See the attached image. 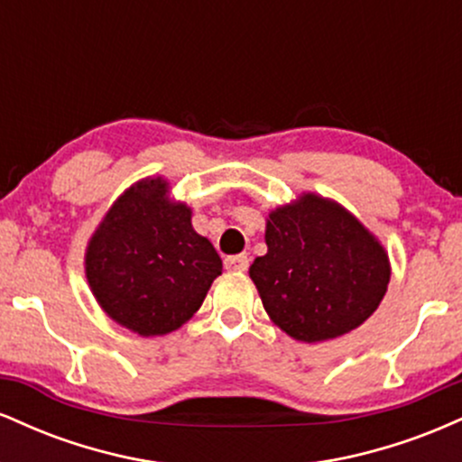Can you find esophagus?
<instances>
[{
	"instance_id": "esophagus-1",
	"label": "esophagus",
	"mask_w": 462,
	"mask_h": 462,
	"mask_svg": "<svg viewBox=\"0 0 462 462\" xmlns=\"http://www.w3.org/2000/svg\"><path fill=\"white\" fill-rule=\"evenodd\" d=\"M224 264H226L227 272L243 273V272H247L249 261H247V256H227L226 261H224Z\"/></svg>"
}]
</instances>
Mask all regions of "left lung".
<instances>
[{"instance_id":"left-lung-1","label":"left lung","mask_w":462,"mask_h":462,"mask_svg":"<svg viewBox=\"0 0 462 462\" xmlns=\"http://www.w3.org/2000/svg\"><path fill=\"white\" fill-rule=\"evenodd\" d=\"M267 254L249 267L264 310L301 343L356 330L374 315L391 280L389 254L338 201L301 193L264 226Z\"/></svg>"}]
</instances>
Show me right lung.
Masks as SVG:
<instances>
[{
	"instance_id": "obj_1",
	"label": "right lung",
	"mask_w": 462,
	"mask_h": 462,
	"mask_svg": "<svg viewBox=\"0 0 462 462\" xmlns=\"http://www.w3.org/2000/svg\"><path fill=\"white\" fill-rule=\"evenodd\" d=\"M193 210L161 176L125 189L95 227L84 254L93 298L119 326L162 337L184 326L221 275L219 254L190 224Z\"/></svg>"
}]
</instances>
